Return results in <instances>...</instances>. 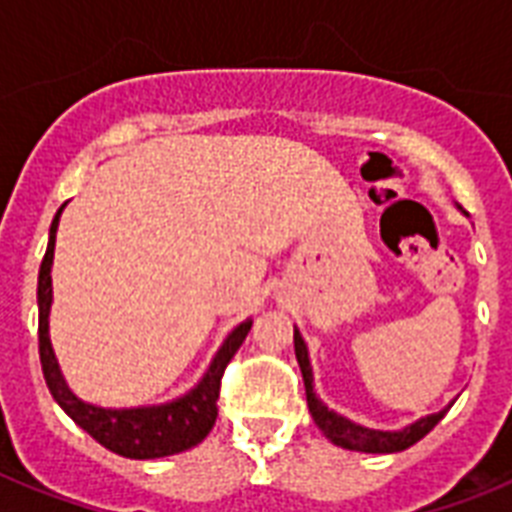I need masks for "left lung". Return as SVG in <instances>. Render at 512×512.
Masks as SVG:
<instances>
[{
	"mask_svg": "<svg viewBox=\"0 0 512 512\" xmlns=\"http://www.w3.org/2000/svg\"><path fill=\"white\" fill-rule=\"evenodd\" d=\"M295 356L297 364H300V372H303L305 382V398H308V409H311L313 422L319 425V430L332 441V444L342 446V449H353V452H369V454H393L404 452L409 446H414L420 438H425L430 430L436 428L438 422L444 420V414L449 412V406L441 409L436 414H428V417H420L412 425H406L404 430H372L364 428V425H356L348 417L332 412L329 406H324L316 390H313V369L311 358H308V348H305L303 335L295 329Z\"/></svg>",
	"mask_w": 512,
	"mask_h": 512,
	"instance_id": "1",
	"label": "left lung"
}]
</instances>
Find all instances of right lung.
Returning <instances> with one entry per match:
<instances>
[{
  "label": "right lung",
  "instance_id": "1",
  "mask_svg": "<svg viewBox=\"0 0 512 512\" xmlns=\"http://www.w3.org/2000/svg\"><path fill=\"white\" fill-rule=\"evenodd\" d=\"M66 207V204H63ZM63 207L50 225V241L44 252L42 268H39V287H36V303H39V358L52 398L60 409L71 417L82 430H87L98 444L111 452L130 457V460H156L180 454L191 446L201 444L209 436V430L217 420V396H220V380L228 361L236 356L241 342L252 329V319L241 321L231 335L225 337L220 350L212 358V364L204 372L196 388L185 396L175 398L170 404L159 406H135V409H103V406L87 404L76 398L60 374L58 358L52 353L50 342V305H52V255H55V233Z\"/></svg>",
  "mask_w": 512,
  "mask_h": 512
}]
</instances>
